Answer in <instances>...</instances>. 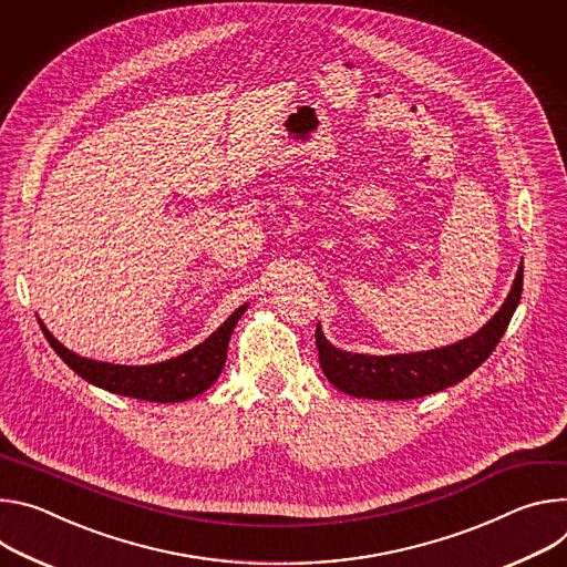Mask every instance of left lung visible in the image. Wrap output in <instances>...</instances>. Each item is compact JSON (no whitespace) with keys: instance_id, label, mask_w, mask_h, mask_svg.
Here are the masks:
<instances>
[{"instance_id":"left-lung-1","label":"left lung","mask_w":567,"mask_h":567,"mask_svg":"<svg viewBox=\"0 0 567 567\" xmlns=\"http://www.w3.org/2000/svg\"><path fill=\"white\" fill-rule=\"evenodd\" d=\"M523 292V264L514 279L512 292L495 316L471 338L455 344L396 355H367L336 349L316 329V344L320 351V367L329 383L340 392L358 399L375 401H410L434 392H442L464 381L497 347L505 336Z\"/></svg>"}]
</instances>
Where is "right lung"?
Wrapping results in <instances>:
<instances>
[{
    "instance_id": "add662e5",
    "label": "right lung",
    "mask_w": 567,
    "mask_h": 567,
    "mask_svg": "<svg viewBox=\"0 0 567 567\" xmlns=\"http://www.w3.org/2000/svg\"><path fill=\"white\" fill-rule=\"evenodd\" d=\"M245 310H247V303L236 308L203 344L194 347L192 351L164 362L142 364V367L99 362V360L76 355L74 351L62 347L47 331L42 322H40V329L49 340L51 349L87 383L105 392L140 399V401L179 403L203 394L218 381V375L227 360V344H229L231 331Z\"/></svg>"
}]
</instances>
